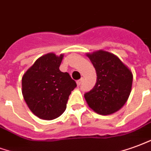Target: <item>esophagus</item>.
Segmentation results:
<instances>
[{"label": "esophagus", "instance_id": "esophagus-1", "mask_svg": "<svg viewBox=\"0 0 151 151\" xmlns=\"http://www.w3.org/2000/svg\"><path fill=\"white\" fill-rule=\"evenodd\" d=\"M83 81V78H81V79H79V80H78L77 81V84H78V86H80V85L81 84V82Z\"/></svg>", "mask_w": 151, "mask_h": 151}]
</instances>
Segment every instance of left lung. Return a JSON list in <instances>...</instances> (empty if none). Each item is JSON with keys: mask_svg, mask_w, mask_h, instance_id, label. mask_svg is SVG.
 <instances>
[{"mask_svg": "<svg viewBox=\"0 0 151 151\" xmlns=\"http://www.w3.org/2000/svg\"><path fill=\"white\" fill-rule=\"evenodd\" d=\"M97 73V82L85 93L88 106L101 115H109L123 106L131 91V71L117 56L98 50L87 53Z\"/></svg>", "mask_w": 151, "mask_h": 151, "instance_id": "8db88e82", "label": "left lung"}]
</instances>
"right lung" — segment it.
Wrapping results in <instances>:
<instances>
[{"label": "right lung", "instance_id": "add662e5", "mask_svg": "<svg viewBox=\"0 0 151 151\" xmlns=\"http://www.w3.org/2000/svg\"><path fill=\"white\" fill-rule=\"evenodd\" d=\"M63 54L41 56L22 77V94L29 110L41 119L53 120L66 109L71 91L77 84L59 67Z\"/></svg>", "mask_w": 151, "mask_h": 151}]
</instances>
